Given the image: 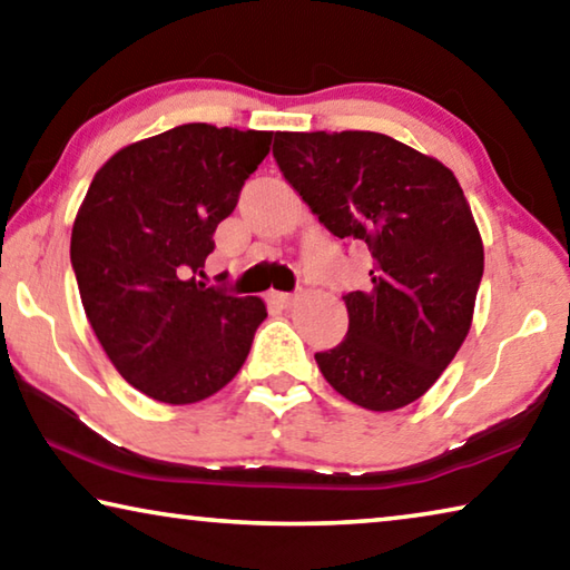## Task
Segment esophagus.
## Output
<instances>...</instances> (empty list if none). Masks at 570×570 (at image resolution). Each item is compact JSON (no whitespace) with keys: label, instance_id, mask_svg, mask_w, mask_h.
Returning <instances> with one entry per match:
<instances>
[{"label":"esophagus","instance_id":"34e87169","mask_svg":"<svg viewBox=\"0 0 570 570\" xmlns=\"http://www.w3.org/2000/svg\"><path fill=\"white\" fill-rule=\"evenodd\" d=\"M268 302L274 304V306H282V309H288V306L296 302V296L294 294H284V292H271L268 294Z\"/></svg>","mask_w":570,"mask_h":570}]
</instances>
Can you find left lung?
I'll return each instance as SVG.
<instances>
[{"instance_id":"left-lung-1","label":"left lung","mask_w":570,"mask_h":570,"mask_svg":"<svg viewBox=\"0 0 570 570\" xmlns=\"http://www.w3.org/2000/svg\"><path fill=\"white\" fill-rule=\"evenodd\" d=\"M274 157L324 228L373 253L347 337L314 355L324 381L367 411L419 401L466 340L484 271L454 171L377 131H276Z\"/></svg>"}]
</instances>
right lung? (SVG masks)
Listing matches in <instances>:
<instances>
[{"instance_id": "right-lung-1", "label": "right lung", "mask_w": 570, "mask_h": 570, "mask_svg": "<svg viewBox=\"0 0 570 570\" xmlns=\"http://www.w3.org/2000/svg\"><path fill=\"white\" fill-rule=\"evenodd\" d=\"M271 137L175 126L116 151L78 207L70 264L86 317L124 381L159 403H197L228 385L266 320L264 299L195 274Z\"/></svg>"}]
</instances>
